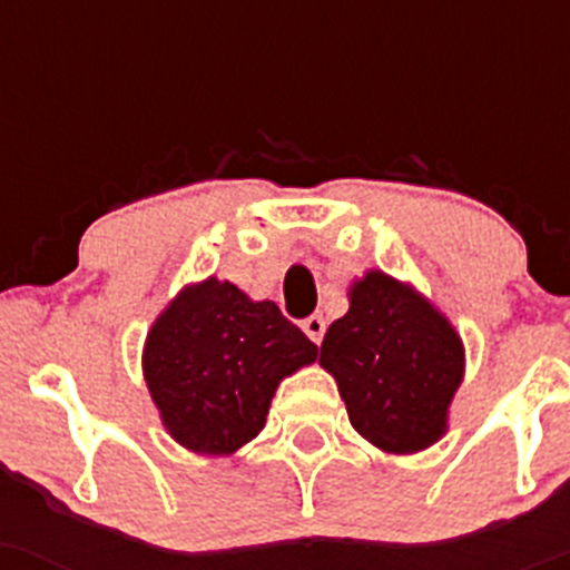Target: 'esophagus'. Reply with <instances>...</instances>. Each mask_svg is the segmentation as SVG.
Listing matches in <instances>:
<instances>
[{
  "mask_svg": "<svg viewBox=\"0 0 570 570\" xmlns=\"http://www.w3.org/2000/svg\"><path fill=\"white\" fill-rule=\"evenodd\" d=\"M303 333H306L308 338H312L314 344L322 342V336H325V320L320 317V314H312L308 320H303Z\"/></svg>",
  "mask_w": 570,
  "mask_h": 570,
  "instance_id": "obj_1",
  "label": "esophagus"
}]
</instances>
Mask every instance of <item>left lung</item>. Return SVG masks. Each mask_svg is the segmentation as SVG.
<instances>
[{"instance_id":"left-lung-1","label":"left lung","mask_w":570,"mask_h":570,"mask_svg":"<svg viewBox=\"0 0 570 570\" xmlns=\"http://www.w3.org/2000/svg\"><path fill=\"white\" fill-rule=\"evenodd\" d=\"M463 361L450 320L381 269L350 286V312L327 327L320 347L350 424L392 455L428 450L446 433Z\"/></svg>"}]
</instances>
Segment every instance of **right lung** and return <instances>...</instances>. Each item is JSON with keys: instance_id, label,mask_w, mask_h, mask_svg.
<instances>
[{"instance_id": "obj_1", "label": "right lung", "mask_w": 570, "mask_h": 570, "mask_svg": "<svg viewBox=\"0 0 570 570\" xmlns=\"http://www.w3.org/2000/svg\"><path fill=\"white\" fill-rule=\"evenodd\" d=\"M314 358L317 344L273 301L206 278L151 325L142 375L170 439L198 455H234L262 433L278 383Z\"/></svg>"}]
</instances>
